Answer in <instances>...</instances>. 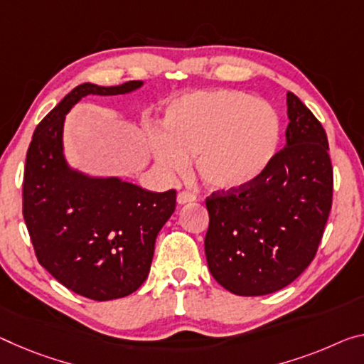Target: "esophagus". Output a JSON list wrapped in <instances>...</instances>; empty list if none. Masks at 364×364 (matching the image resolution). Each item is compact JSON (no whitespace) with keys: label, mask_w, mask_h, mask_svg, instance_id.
Listing matches in <instances>:
<instances>
[{"label":"esophagus","mask_w":364,"mask_h":364,"mask_svg":"<svg viewBox=\"0 0 364 364\" xmlns=\"http://www.w3.org/2000/svg\"><path fill=\"white\" fill-rule=\"evenodd\" d=\"M196 200V196L188 193V191H181L180 194H178V204H188V203H194Z\"/></svg>","instance_id":"esophagus-1"}]
</instances>
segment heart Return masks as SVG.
Listing matches in <instances>:
<instances>
[{"instance_id": "1", "label": "heart", "mask_w": 364, "mask_h": 364, "mask_svg": "<svg viewBox=\"0 0 364 364\" xmlns=\"http://www.w3.org/2000/svg\"><path fill=\"white\" fill-rule=\"evenodd\" d=\"M272 105L233 90L196 92L171 102L164 132L152 131L155 164L166 176L181 175L194 157L198 176L215 191L250 186L272 164L280 144Z\"/></svg>"}]
</instances>
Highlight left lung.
<instances>
[{
    "label": "left lung",
    "instance_id": "obj_1",
    "mask_svg": "<svg viewBox=\"0 0 364 364\" xmlns=\"http://www.w3.org/2000/svg\"><path fill=\"white\" fill-rule=\"evenodd\" d=\"M287 144L250 186L205 199V257L213 279L240 296L290 285L316 256L332 207L327 134L295 94H287Z\"/></svg>",
    "mask_w": 364,
    "mask_h": 364
}]
</instances>
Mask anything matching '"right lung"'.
<instances>
[{
  "mask_svg": "<svg viewBox=\"0 0 364 364\" xmlns=\"http://www.w3.org/2000/svg\"><path fill=\"white\" fill-rule=\"evenodd\" d=\"M142 84L77 85L40 121L26 157L22 213L38 262L61 285L95 301L128 296L144 284L176 191L152 193L118 176L71 168L63 147L65 118L84 97L123 95Z\"/></svg>",
  "mask_w": 364,
  "mask_h": 364,
  "instance_id": "add662e5",
  "label": "right lung"
}]
</instances>
